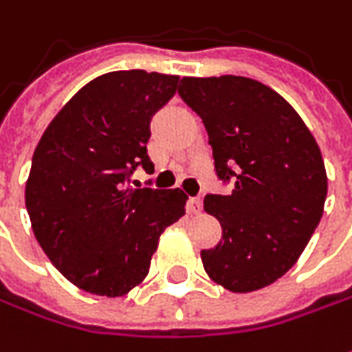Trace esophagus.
I'll return each mask as SVG.
<instances>
[{"mask_svg":"<svg viewBox=\"0 0 352 352\" xmlns=\"http://www.w3.org/2000/svg\"><path fill=\"white\" fill-rule=\"evenodd\" d=\"M187 208L190 214H200L202 212V200H200L199 197H192V199H188Z\"/></svg>","mask_w":352,"mask_h":352,"instance_id":"34e87169","label":"esophagus"}]
</instances>
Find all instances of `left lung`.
<instances>
[{
    "label": "left lung",
    "mask_w": 352,
    "mask_h": 352,
    "mask_svg": "<svg viewBox=\"0 0 352 352\" xmlns=\"http://www.w3.org/2000/svg\"><path fill=\"white\" fill-rule=\"evenodd\" d=\"M179 95L202 118L230 195H208L204 210L222 239L202 249L206 274L230 292L273 285L300 259L327 197L320 146L292 104L241 76L183 78Z\"/></svg>",
    "instance_id": "left-lung-1"
}]
</instances>
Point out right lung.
<instances>
[{"label":"right lung","mask_w":352,"mask_h":352,"mask_svg":"<svg viewBox=\"0 0 352 352\" xmlns=\"http://www.w3.org/2000/svg\"><path fill=\"white\" fill-rule=\"evenodd\" d=\"M179 76L124 69L83 85L44 130L32 153L25 204L32 232L67 280L118 298L150 271L165 228L185 216L181 188H134L128 173L150 167V120Z\"/></svg>","instance_id":"right-lung-1"}]
</instances>
